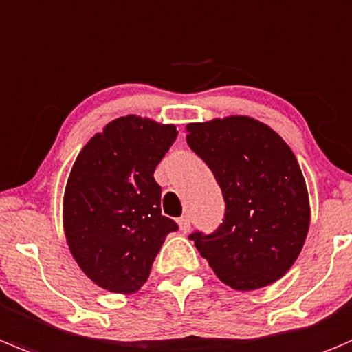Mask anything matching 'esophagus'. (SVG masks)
Returning a JSON list of instances; mask_svg holds the SVG:
<instances>
[{
  "instance_id": "esophagus-1",
  "label": "esophagus",
  "mask_w": 352,
  "mask_h": 352,
  "mask_svg": "<svg viewBox=\"0 0 352 352\" xmlns=\"http://www.w3.org/2000/svg\"><path fill=\"white\" fill-rule=\"evenodd\" d=\"M179 228L182 234H187L190 230V220L189 217H180L179 218Z\"/></svg>"
}]
</instances>
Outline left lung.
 <instances>
[{
    "label": "left lung",
    "mask_w": 352,
    "mask_h": 352,
    "mask_svg": "<svg viewBox=\"0 0 352 352\" xmlns=\"http://www.w3.org/2000/svg\"><path fill=\"white\" fill-rule=\"evenodd\" d=\"M186 131L225 199L218 230L190 235L197 251L235 291L274 284L298 259L311 218L294 153L274 129L245 115L189 124Z\"/></svg>",
    "instance_id": "8db88e82"
}]
</instances>
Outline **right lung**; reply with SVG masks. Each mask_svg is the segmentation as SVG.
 <instances>
[{"instance_id":"obj_1","label":"right lung","mask_w":352,"mask_h":352,"mask_svg":"<svg viewBox=\"0 0 352 352\" xmlns=\"http://www.w3.org/2000/svg\"><path fill=\"white\" fill-rule=\"evenodd\" d=\"M172 124L138 115L115 118L82 148L63 196V230L72 256L91 280L132 294L177 223L162 214L156 165L177 138Z\"/></svg>"}]
</instances>
